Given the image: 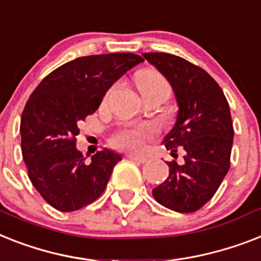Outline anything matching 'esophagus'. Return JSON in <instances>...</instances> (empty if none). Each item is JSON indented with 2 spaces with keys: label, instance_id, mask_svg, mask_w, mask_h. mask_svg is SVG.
Here are the masks:
<instances>
[{
  "label": "esophagus",
  "instance_id": "1",
  "mask_svg": "<svg viewBox=\"0 0 261 261\" xmlns=\"http://www.w3.org/2000/svg\"><path fill=\"white\" fill-rule=\"evenodd\" d=\"M127 158L131 161H137V162H141V164H145L147 162V156H142V155H134V154H130V155H127Z\"/></svg>",
  "mask_w": 261,
  "mask_h": 261
}]
</instances>
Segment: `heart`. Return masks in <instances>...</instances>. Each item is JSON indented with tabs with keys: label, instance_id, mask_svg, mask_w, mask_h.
<instances>
[{
	"label": "heart",
	"instance_id": "heart-1",
	"mask_svg": "<svg viewBox=\"0 0 261 261\" xmlns=\"http://www.w3.org/2000/svg\"><path fill=\"white\" fill-rule=\"evenodd\" d=\"M137 86L142 95H145L155 88L169 87V84L160 72L146 69L137 75ZM155 126L150 123L124 126L119 131H116L115 135L112 137V145L118 149L138 151L145 146L146 139L155 134Z\"/></svg>",
	"mask_w": 261,
	"mask_h": 261
}]
</instances>
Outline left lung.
<instances>
[{
  "mask_svg": "<svg viewBox=\"0 0 261 261\" xmlns=\"http://www.w3.org/2000/svg\"><path fill=\"white\" fill-rule=\"evenodd\" d=\"M143 57L170 83L178 106L174 126L162 143L171 155L184 150V162H167L169 177L152 189V196L171 211L196 212L215 196L229 170V105L216 80L185 59L162 52Z\"/></svg>",
  "mask_w": 261,
  "mask_h": 261,
  "instance_id": "left-lung-1",
  "label": "left lung"
}]
</instances>
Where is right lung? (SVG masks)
Here are the masks:
<instances>
[{
  "label": "right lung",
  "mask_w": 261,
  "mask_h": 261,
  "mask_svg": "<svg viewBox=\"0 0 261 261\" xmlns=\"http://www.w3.org/2000/svg\"><path fill=\"white\" fill-rule=\"evenodd\" d=\"M142 61L134 54L79 57L50 72L32 92L21 116L22 158L33 186L57 211H77L105 192L122 155L103 149L86 162L76 147L79 123Z\"/></svg>",
  "instance_id": "right-lung-1"
}]
</instances>
